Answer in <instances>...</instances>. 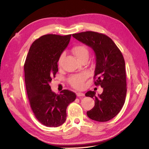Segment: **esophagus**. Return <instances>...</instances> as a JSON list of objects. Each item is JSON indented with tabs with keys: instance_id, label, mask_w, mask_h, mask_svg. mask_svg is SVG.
I'll return each mask as SVG.
<instances>
[{
	"instance_id": "obj_1",
	"label": "esophagus",
	"mask_w": 149,
	"mask_h": 149,
	"mask_svg": "<svg viewBox=\"0 0 149 149\" xmlns=\"http://www.w3.org/2000/svg\"><path fill=\"white\" fill-rule=\"evenodd\" d=\"M76 95H77V96H78V97H81V96H84V94L83 93H81V92H78L76 93Z\"/></svg>"
}]
</instances>
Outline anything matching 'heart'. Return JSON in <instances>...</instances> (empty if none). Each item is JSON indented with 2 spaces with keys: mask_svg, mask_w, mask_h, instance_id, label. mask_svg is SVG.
Segmentation results:
<instances>
[{
  "mask_svg": "<svg viewBox=\"0 0 149 149\" xmlns=\"http://www.w3.org/2000/svg\"><path fill=\"white\" fill-rule=\"evenodd\" d=\"M72 53L77 57L78 60L81 62L83 60H88L89 55V51L88 48L86 47L85 45L83 44H79L77 46H74L72 48ZM65 54L64 53H61L60 56H59L58 60V66H61L62 63V61L64 58ZM87 75L86 74H74L72 75L68 78V82L69 84L72 86V87L75 88L79 89L81 88L83 85H84V82L86 80Z\"/></svg>",
  "mask_w": 149,
  "mask_h": 149,
  "instance_id": "heart-1",
  "label": "heart"
}]
</instances>
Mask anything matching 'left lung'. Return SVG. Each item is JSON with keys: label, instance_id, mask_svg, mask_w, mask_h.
<instances>
[{"label": "left lung", "instance_id": "8db88e82", "mask_svg": "<svg viewBox=\"0 0 149 149\" xmlns=\"http://www.w3.org/2000/svg\"><path fill=\"white\" fill-rule=\"evenodd\" d=\"M72 36L94 50L95 85L103 89L98 96L91 91L85 94L95 100L94 107L87 112V116L98 122L108 121L119 113L125 102L126 75L123 54L113 41L103 33L87 31Z\"/></svg>", "mask_w": 149, "mask_h": 149}]
</instances>
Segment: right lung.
Instances as JSON below:
<instances>
[{"label": "right lung", "mask_w": 149, "mask_h": 149, "mask_svg": "<svg viewBox=\"0 0 149 149\" xmlns=\"http://www.w3.org/2000/svg\"><path fill=\"white\" fill-rule=\"evenodd\" d=\"M71 34H47L38 38L30 46L24 64L26 90L36 119L47 127H58L67 118V108L75 101V93L68 89L60 95L52 92L49 83L55 77L58 60L67 47Z\"/></svg>", "instance_id": "obj_1"}]
</instances>
